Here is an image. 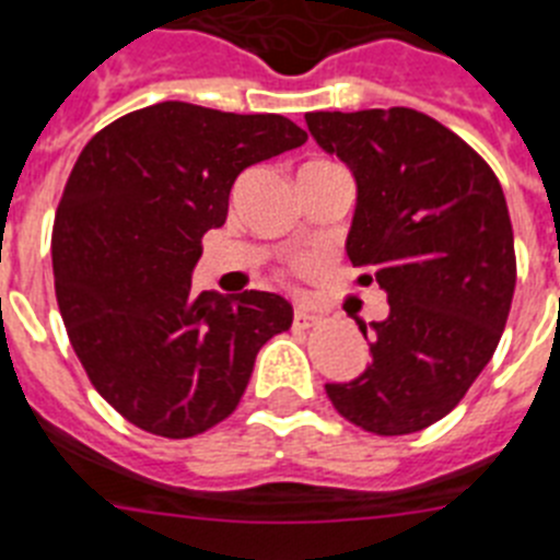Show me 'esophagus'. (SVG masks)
<instances>
[{
	"label": "esophagus",
	"instance_id": "esophagus-1",
	"mask_svg": "<svg viewBox=\"0 0 560 560\" xmlns=\"http://www.w3.org/2000/svg\"><path fill=\"white\" fill-rule=\"evenodd\" d=\"M315 320L317 317L312 315L310 310H295V315H292V326H295V329H310Z\"/></svg>",
	"mask_w": 560,
	"mask_h": 560
}]
</instances>
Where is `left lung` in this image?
<instances>
[{"label": "left lung", "instance_id": "left-lung-1", "mask_svg": "<svg viewBox=\"0 0 560 560\" xmlns=\"http://www.w3.org/2000/svg\"><path fill=\"white\" fill-rule=\"evenodd\" d=\"M306 128L351 170L346 254L376 281L387 317L360 324L371 362L326 396L351 424L410 435L457 407L497 351L516 254L502 186L486 161L412 108L312 110Z\"/></svg>", "mask_w": 560, "mask_h": 560}]
</instances>
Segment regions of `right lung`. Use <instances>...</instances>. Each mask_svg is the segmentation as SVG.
<instances>
[{
  "mask_svg": "<svg viewBox=\"0 0 560 560\" xmlns=\"http://www.w3.org/2000/svg\"><path fill=\"white\" fill-rule=\"evenodd\" d=\"M304 142L279 114L155 103L74 161L52 225L58 310L92 385L139 430L192 438L220 424L261 346L290 329L281 295H192V270L236 175Z\"/></svg>",
  "mask_w": 560,
  "mask_h": 560,
  "instance_id": "right-lung-1",
  "label": "right lung"
}]
</instances>
